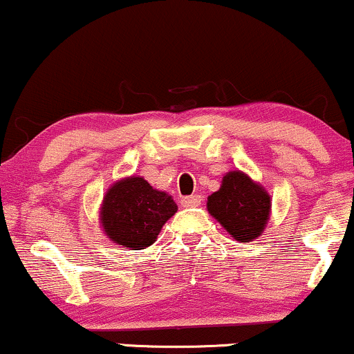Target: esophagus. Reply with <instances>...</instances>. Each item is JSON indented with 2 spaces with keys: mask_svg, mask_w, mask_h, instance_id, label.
<instances>
[{
  "mask_svg": "<svg viewBox=\"0 0 354 354\" xmlns=\"http://www.w3.org/2000/svg\"><path fill=\"white\" fill-rule=\"evenodd\" d=\"M181 205L185 206V208H191V206L201 205V196L200 194H193V196L181 198Z\"/></svg>",
  "mask_w": 354,
  "mask_h": 354,
  "instance_id": "esophagus-1",
  "label": "esophagus"
}]
</instances>
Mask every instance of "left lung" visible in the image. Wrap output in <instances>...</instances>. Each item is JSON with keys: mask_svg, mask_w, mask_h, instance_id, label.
I'll return each instance as SVG.
<instances>
[{"mask_svg": "<svg viewBox=\"0 0 354 354\" xmlns=\"http://www.w3.org/2000/svg\"><path fill=\"white\" fill-rule=\"evenodd\" d=\"M206 209L231 238L250 243L265 233L271 214V196L246 173L234 169L223 176L219 189L208 196Z\"/></svg>", "mask_w": 354, "mask_h": 354, "instance_id": "8db88e82", "label": "left lung"}]
</instances>
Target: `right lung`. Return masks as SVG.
I'll use <instances>...</instances> for the list:
<instances>
[{
    "label": "right lung",
    "mask_w": 354,
    "mask_h": 354,
    "mask_svg": "<svg viewBox=\"0 0 354 354\" xmlns=\"http://www.w3.org/2000/svg\"><path fill=\"white\" fill-rule=\"evenodd\" d=\"M178 211L173 196L153 188L145 178L126 176L113 183L100 206L104 236L128 250H145Z\"/></svg>",
    "instance_id": "1"
}]
</instances>
